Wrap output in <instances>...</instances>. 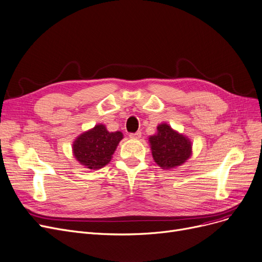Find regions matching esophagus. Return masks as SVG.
I'll use <instances>...</instances> for the list:
<instances>
[{
  "instance_id": "34e87169",
  "label": "esophagus",
  "mask_w": 262,
  "mask_h": 262,
  "mask_svg": "<svg viewBox=\"0 0 262 262\" xmlns=\"http://www.w3.org/2000/svg\"><path fill=\"white\" fill-rule=\"evenodd\" d=\"M140 137H141V132H139V130L129 134V138H132V139H139Z\"/></svg>"
}]
</instances>
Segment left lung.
Masks as SVG:
<instances>
[{
  "mask_svg": "<svg viewBox=\"0 0 262 262\" xmlns=\"http://www.w3.org/2000/svg\"><path fill=\"white\" fill-rule=\"evenodd\" d=\"M149 141L154 162L162 169L183 165L191 155L190 140L166 123L158 125L157 133L151 136Z\"/></svg>",
  "mask_w": 262,
  "mask_h": 262,
  "instance_id": "1",
  "label": "left lung"
}]
</instances>
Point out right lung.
<instances>
[{
    "label": "right lung",
    "mask_w": 262,
    "mask_h": 262,
    "mask_svg": "<svg viewBox=\"0 0 262 262\" xmlns=\"http://www.w3.org/2000/svg\"><path fill=\"white\" fill-rule=\"evenodd\" d=\"M122 139L121 132L110 133L105 125L98 124L78 136L73 143V153L81 165L88 169L97 170L111 161L112 154Z\"/></svg>",
    "instance_id": "add662e5"
}]
</instances>
